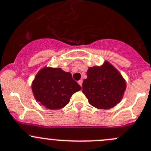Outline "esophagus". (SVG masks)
<instances>
[{"mask_svg": "<svg viewBox=\"0 0 151 151\" xmlns=\"http://www.w3.org/2000/svg\"><path fill=\"white\" fill-rule=\"evenodd\" d=\"M78 83H79V85L80 86L82 87V85H83V80H80L78 81Z\"/></svg>", "mask_w": 151, "mask_h": 151, "instance_id": "esophagus-1", "label": "esophagus"}]
</instances>
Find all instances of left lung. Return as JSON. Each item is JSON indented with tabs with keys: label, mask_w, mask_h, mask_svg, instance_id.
Masks as SVG:
<instances>
[{
	"label": "left lung",
	"mask_w": 151,
	"mask_h": 151,
	"mask_svg": "<svg viewBox=\"0 0 151 151\" xmlns=\"http://www.w3.org/2000/svg\"><path fill=\"white\" fill-rule=\"evenodd\" d=\"M87 78L83 82V93L92 106L108 109L120 103L127 83L122 74L110 63L89 67Z\"/></svg>",
	"instance_id": "1"
}]
</instances>
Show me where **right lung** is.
I'll return each instance as SVG.
<instances>
[{
    "mask_svg": "<svg viewBox=\"0 0 151 151\" xmlns=\"http://www.w3.org/2000/svg\"><path fill=\"white\" fill-rule=\"evenodd\" d=\"M32 91L36 101L49 109H60L70 101L71 95L81 89L70 72L61 68L45 66L32 82Z\"/></svg>",
    "mask_w": 151,
    "mask_h": 151,
    "instance_id": "right-lung-1",
    "label": "right lung"
}]
</instances>
